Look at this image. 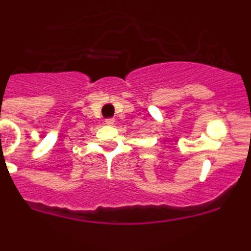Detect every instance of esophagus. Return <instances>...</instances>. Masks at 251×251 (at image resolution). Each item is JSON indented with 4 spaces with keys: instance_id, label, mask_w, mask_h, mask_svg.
<instances>
[{
    "instance_id": "esophagus-1",
    "label": "esophagus",
    "mask_w": 251,
    "mask_h": 251,
    "mask_svg": "<svg viewBox=\"0 0 251 251\" xmlns=\"http://www.w3.org/2000/svg\"><path fill=\"white\" fill-rule=\"evenodd\" d=\"M105 124H106V126H113V124H114V119H113V118L105 119Z\"/></svg>"
}]
</instances>
